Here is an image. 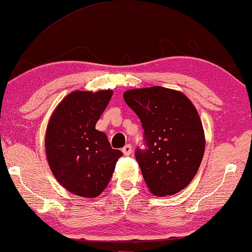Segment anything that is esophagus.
I'll return each mask as SVG.
<instances>
[{
    "label": "esophagus",
    "instance_id": "34e87169",
    "mask_svg": "<svg viewBox=\"0 0 252 252\" xmlns=\"http://www.w3.org/2000/svg\"><path fill=\"white\" fill-rule=\"evenodd\" d=\"M122 152L125 155H126V157H129V155L132 153V146L130 144H126L125 148L122 149Z\"/></svg>",
    "mask_w": 252,
    "mask_h": 252
}]
</instances>
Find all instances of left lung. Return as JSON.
<instances>
[{
	"instance_id": "1",
	"label": "left lung",
	"mask_w": 252,
	"mask_h": 252,
	"mask_svg": "<svg viewBox=\"0 0 252 252\" xmlns=\"http://www.w3.org/2000/svg\"><path fill=\"white\" fill-rule=\"evenodd\" d=\"M123 99L142 122L148 149L136 150L142 175L151 193L174 195L193 181L205 152L199 114L181 91L154 86L130 89Z\"/></svg>"
}]
</instances>
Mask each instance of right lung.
Wrapping results in <instances>:
<instances>
[{
	"mask_svg": "<svg viewBox=\"0 0 252 252\" xmlns=\"http://www.w3.org/2000/svg\"><path fill=\"white\" fill-rule=\"evenodd\" d=\"M112 94L72 91L58 103L47 125L45 150L50 171L63 189L85 198L102 193L122 157L107 135L95 130Z\"/></svg>",
	"mask_w": 252,
	"mask_h": 252,
	"instance_id": "1",
	"label": "right lung"
}]
</instances>
